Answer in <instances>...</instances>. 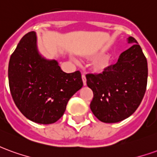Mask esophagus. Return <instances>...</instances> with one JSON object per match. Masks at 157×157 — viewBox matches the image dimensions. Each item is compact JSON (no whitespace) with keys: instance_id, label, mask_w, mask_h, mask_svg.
I'll list each match as a JSON object with an SVG mask.
<instances>
[{"instance_id":"34e87169","label":"esophagus","mask_w":157,"mask_h":157,"mask_svg":"<svg viewBox=\"0 0 157 157\" xmlns=\"http://www.w3.org/2000/svg\"><path fill=\"white\" fill-rule=\"evenodd\" d=\"M82 82H83V85L86 86V78L85 74H82Z\"/></svg>"}]
</instances>
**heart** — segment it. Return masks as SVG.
Returning <instances> with one entry per match:
<instances>
[{
  "label": "heart",
  "mask_w": 157,
  "mask_h": 157,
  "mask_svg": "<svg viewBox=\"0 0 157 157\" xmlns=\"http://www.w3.org/2000/svg\"><path fill=\"white\" fill-rule=\"evenodd\" d=\"M109 64V59H102V61L99 62L98 64L97 65V66H96V68H97L98 71H103L104 69L108 67Z\"/></svg>",
  "instance_id": "obj_1"
}]
</instances>
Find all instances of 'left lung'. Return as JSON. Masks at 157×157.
Returning <instances> with one entry per match:
<instances>
[{"label":"left lung","mask_w":157,"mask_h":157,"mask_svg":"<svg viewBox=\"0 0 157 157\" xmlns=\"http://www.w3.org/2000/svg\"><path fill=\"white\" fill-rule=\"evenodd\" d=\"M132 46L118 62L99 74H86V85L93 92L90 108L103 123H117L132 115L144 98L148 77L147 60L138 42L129 37Z\"/></svg>","instance_id":"left-lung-1"}]
</instances>
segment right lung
Segmentation results:
<instances>
[{"label": "right lung", "mask_w": 157, "mask_h": 157, "mask_svg": "<svg viewBox=\"0 0 157 157\" xmlns=\"http://www.w3.org/2000/svg\"><path fill=\"white\" fill-rule=\"evenodd\" d=\"M8 81L11 95L20 112L42 124L61 118L70 98L83 86L79 71L65 73L56 60L42 58L34 32L23 36L11 55Z\"/></svg>", "instance_id": "1"}]
</instances>
